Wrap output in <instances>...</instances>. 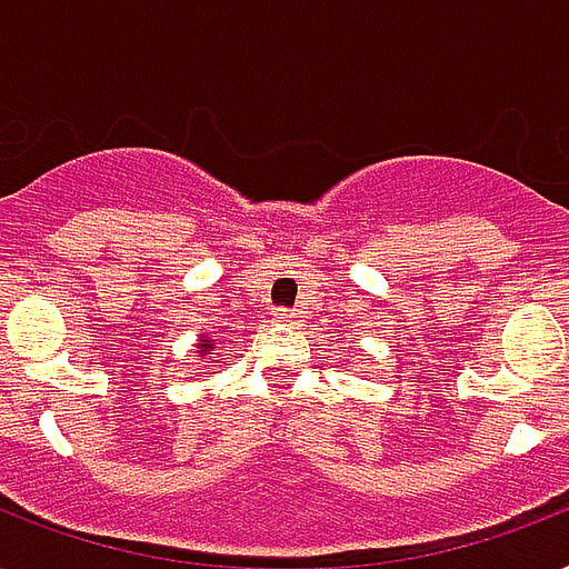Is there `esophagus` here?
<instances>
[{"label":"esophagus","instance_id":"obj_1","mask_svg":"<svg viewBox=\"0 0 569 569\" xmlns=\"http://www.w3.org/2000/svg\"><path fill=\"white\" fill-rule=\"evenodd\" d=\"M276 320H279V323H293V315L284 311V308H279V311H276Z\"/></svg>","mask_w":569,"mask_h":569}]
</instances>
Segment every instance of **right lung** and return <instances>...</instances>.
I'll list each match as a JSON object with an SVG mask.
<instances>
[{
	"mask_svg": "<svg viewBox=\"0 0 569 569\" xmlns=\"http://www.w3.org/2000/svg\"><path fill=\"white\" fill-rule=\"evenodd\" d=\"M210 347H213V345H210V341H207V345H201V350H210Z\"/></svg>",
	"mask_w": 569,
	"mask_h": 569,
	"instance_id": "right-lung-1",
	"label": "right lung"
}]
</instances>
